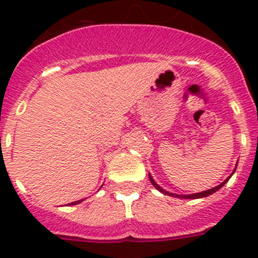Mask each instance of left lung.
I'll list each match as a JSON object with an SVG mask.
<instances>
[{
    "mask_svg": "<svg viewBox=\"0 0 258 258\" xmlns=\"http://www.w3.org/2000/svg\"><path fill=\"white\" fill-rule=\"evenodd\" d=\"M236 166H238V163H236L235 168H234V170H232L231 174H230L229 177H227V178L222 182V183L218 184V186H216V187H213V188H209V190H207V191H202V192H198V194H190V195H178V194L169 192V191H166V190H164L163 187H160V186H159V184H157L156 182L154 181V178H152V175H151V174H149V178H150V181H151V183L154 184V187L156 188V190L160 191L161 194H164V195H168V197H173V198H179V199H202V198H207V197H209V195H212V194H213V192H216V191L220 190V188L222 187L223 184L226 183V182L229 181L230 178H231V175L234 174V173H235Z\"/></svg>",
    "mask_w": 258,
    "mask_h": 258,
    "instance_id": "8db88e82",
    "label": "left lung"
}]
</instances>
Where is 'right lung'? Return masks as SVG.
Returning a JSON list of instances; mask_svg holds the SVG:
<instances>
[{
  "instance_id": "add662e5",
  "label": "right lung",
  "mask_w": 258,
  "mask_h": 258,
  "mask_svg": "<svg viewBox=\"0 0 258 258\" xmlns=\"http://www.w3.org/2000/svg\"><path fill=\"white\" fill-rule=\"evenodd\" d=\"M83 202V200H77V202H74V203H70L68 206H76V204H80V203Z\"/></svg>"
}]
</instances>
